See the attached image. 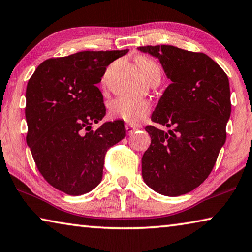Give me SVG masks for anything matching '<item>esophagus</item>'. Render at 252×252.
Masks as SVG:
<instances>
[{
	"label": "esophagus",
	"mask_w": 252,
	"mask_h": 252,
	"mask_svg": "<svg viewBox=\"0 0 252 252\" xmlns=\"http://www.w3.org/2000/svg\"><path fill=\"white\" fill-rule=\"evenodd\" d=\"M126 130L127 132V134H132L134 131L138 130V127L133 126L132 125H126Z\"/></svg>",
	"instance_id": "obj_1"
}]
</instances>
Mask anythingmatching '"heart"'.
Here are the masks:
<instances>
[{
  "mask_svg": "<svg viewBox=\"0 0 252 252\" xmlns=\"http://www.w3.org/2000/svg\"><path fill=\"white\" fill-rule=\"evenodd\" d=\"M138 64L144 76L150 73L151 70L158 67L155 62L147 58H140L138 60ZM149 111H150V103L148 101L126 96L117 97L116 100L111 102L109 108L111 117L122 119L130 123L141 121L149 113Z\"/></svg>",
  "mask_w": 252,
  "mask_h": 252,
  "instance_id": "obj_1",
  "label": "heart"
}]
</instances>
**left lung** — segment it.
I'll list each match as a JSON object with an SVG mask.
<instances>
[{"label": "left lung", "instance_id": "obj_1", "mask_svg": "<svg viewBox=\"0 0 252 252\" xmlns=\"http://www.w3.org/2000/svg\"><path fill=\"white\" fill-rule=\"evenodd\" d=\"M138 50L159 59L171 80L151 120L173 129L146 127L151 144L142 157L143 180L160 194H186L208 178L225 142L231 113L229 79L204 53L172 45Z\"/></svg>", "mask_w": 252, "mask_h": 252}]
</instances>
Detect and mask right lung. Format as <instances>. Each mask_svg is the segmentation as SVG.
Here are the masks:
<instances>
[{
  "label": "right lung",
  "instance_id": "1",
  "mask_svg": "<svg viewBox=\"0 0 252 252\" xmlns=\"http://www.w3.org/2000/svg\"><path fill=\"white\" fill-rule=\"evenodd\" d=\"M129 50L82 51L49 59L36 67L27 87V143L51 186L80 195L99 185L108 149L126 136L122 120L93 123L105 116L96 84L106 66Z\"/></svg>",
  "mask_w": 252,
  "mask_h": 252
}]
</instances>
